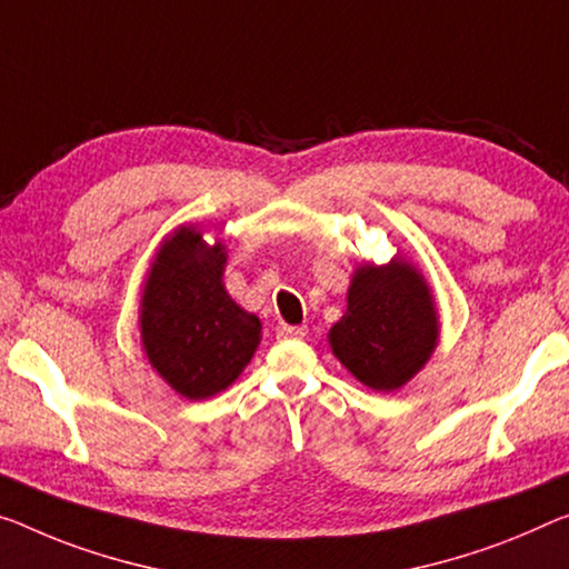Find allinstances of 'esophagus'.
Segmentation results:
<instances>
[{"label":"esophagus","mask_w":569,"mask_h":569,"mask_svg":"<svg viewBox=\"0 0 569 569\" xmlns=\"http://www.w3.org/2000/svg\"><path fill=\"white\" fill-rule=\"evenodd\" d=\"M308 336V326H277V338L279 340H290V338H305Z\"/></svg>","instance_id":"1"}]
</instances>
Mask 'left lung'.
Wrapping results in <instances>:
<instances>
[{
	"instance_id": "1",
	"label": "left lung",
	"mask_w": 569,
	"mask_h": 569,
	"mask_svg": "<svg viewBox=\"0 0 569 569\" xmlns=\"http://www.w3.org/2000/svg\"><path fill=\"white\" fill-rule=\"evenodd\" d=\"M440 336L430 284L405 259L358 267L328 340L363 387L397 391L430 361Z\"/></svg>"
}]
</instances>
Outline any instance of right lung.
I'll list each match as a JSON object with an SVG mask.
<instances>
[{
    "instance_id": "right-lung-1",
    "label": "right lung",
    "mask_w": 569,
    "mask_h": 569,
    "mask_svg": "<svg viewBox=\"0 0 569 569\" xmlns=\"http://www.w3.org/2000/svg\"><path fill=\"white\" fill-rule=\"evenodd\" d=\"M226 247L180 226L157 249L144 279L139 328L152 369L180 397L200 401L239 379L261 340V322L223 287Z\"/></svg>"
}]
</instances>
